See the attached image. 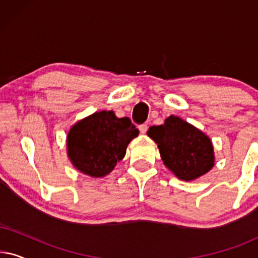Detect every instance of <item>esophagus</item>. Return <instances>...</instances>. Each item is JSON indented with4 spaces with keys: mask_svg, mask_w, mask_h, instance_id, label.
Listing matches in <instances>:
<instances>
[{
    "mask_svg": "<svg viewBox=\"0 0 258 258\" xmlns=\"http://www.w3.org/2000/svg\"><path fill=\"white\" fill-rule=\"evenodd\" d=\"M139 129H140L141 134H146L147 130H148V124H146V123H144V124H141L139 126Z\"/></svg>",
    "mask_w": 258,
    "mask_h": 258,
    "instance_id": "esophagus-1",
    "label": "esophagus"
}]
</instances>
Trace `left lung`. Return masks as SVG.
<instances>
[{"label": "left lung", "instance_id": "1", "mask_svg": "<svg viewBox=\"0 0 258 258\" xmlns=\"http://www.w3.org/2000/svg\"><path fill=\"white\" fill-rule=\"evenodd\" d=\"M147 135L156 142L162 161L179 179L194 181L215 164L214 147L206 134L177 116L150 126Z\"/></svg>", "mask_w": 258, "mask_h": 258}]
</instances>
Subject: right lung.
Segmentation results:
<instances>
[{"label":"right lung","instance_id":"obj_1","mask_svg":"<svg viewBox=\"0 0 258 258\" xmlns=\"http://www.w3.org/2000/svg\"><path fill=\"white\" fill-rule=\"evenodd\" d=\"M139 133L128 117H116L111 110L94 112L70 128L68 157L83 174L104 177L124 157L126 147Z\"/></svg>","mask_w":258,"mask_h":258}]
</instances>
